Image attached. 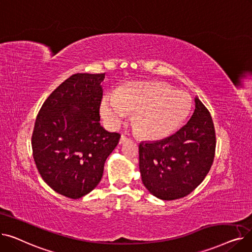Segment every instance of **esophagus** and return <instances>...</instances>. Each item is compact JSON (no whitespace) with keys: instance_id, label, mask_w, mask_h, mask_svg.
Wrapping results in <instances>:
<instances>
[{"instance_id":"esophagus-1","label":"esophagus","mask_w":252,"mask_h":252,"mask_svg":"<svg viewBox=\"0 0 252 252\" xmlns=\"http://www.w3.org/2000/svg\"><path fill=\"white\" fill-rule=\"evenodd\" d=\"M128 140H129V139H127L126 136H124V135H123V136L121 137V139H119V145H123V144H125V143H126V141H128Z\"/></svg>"}]
</instances>
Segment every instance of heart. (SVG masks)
<instances>
[{
    "instance_id": "obj_1",
    "label": "heart",
    "mask_w": 252,
    "mask_h": 252,
    "mask_svg": "<svg viewBox=\"0 0 252 252\" xmlns=\"http://www.w3.org/2000/svg\"><path fill=\"white\" fill-rule=\"evenodd\" d=\"M192 107L190 96L162 82H130L119 87L113 98L101 102V115L106 124L117 126L131 112L136 133L146 140L167 138L184 124Z\"/></svg>"
}]
</instances>
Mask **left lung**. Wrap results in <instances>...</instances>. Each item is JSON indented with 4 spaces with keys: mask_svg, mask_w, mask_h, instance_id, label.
Returning a JSON list of instances; mask_svg holds the SVG:
<instances>
[{
    "mask_svg": "<svg viewBox=\"0 0 252 252\" xmlns=\"http://www.w3.org/2000/svg\"><path fill=\"white\" fill-rule=\"evenodd\" d=\"M216 133L213 119L195 97L190 121L176 134L139 145V167L146 189L162 200H175L194 191L213 165Z\"/></svg>",
    "mask_w": 252,
    "mask_h": 252,
    "instance_id": "8db88e82",
    "label": "left lung"
}]
</instances>
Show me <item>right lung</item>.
Segmentation results:
<instances>
[{"mask_svg": "<svg viewBox=\"0 0 252 252\" xmlns=\"http://www.w3.org/2000/svg\"><path fill=\"white\" fill-rule=\"evenodd\" d=\"M105 73H75L43 104L32 137L39 175L55 192L77 199L100 183L121 135L100 125Z\"/></svg>", "mask_w": 252, "mask_h": 252, "instance_id": "1", "label": "right lung"}]
</instances>
